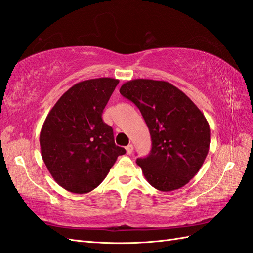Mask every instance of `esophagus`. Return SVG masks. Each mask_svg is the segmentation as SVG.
Listing matches in <instances>:
<instances>
[{"instance_id": "1", "label": "esophagus", "mask_w": 253, "mask_h": 253, "mask_svg": "<svg viewBox=\"0 0 253 253\" xmlns=\"http://www.w3.org/2000/svg\"><path fill=\"white\" fill-rule=\"evenodd\" d=\"M132 151H133V145H132V144H128V145L126 146V152H127V154H131V153H132Z\"/></svg>"}]
</instances>
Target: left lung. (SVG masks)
I'll list each match as a JSON object with an SVG mask.
<instances>
[{"mask_svg":"<svg viewBox=\"0 0 253 253\" xmlns=\"http://www.w3.org/2000/svg\"><path fill=\"white\" fill-rule=\"evenodd\" d=\"M120 92L137 105L152 138L150 154L137 158L149 183L162 192L189 183L206 160L209 124L195 103L165 81L137 79Z\"/></svg>","mask_w":253,"mask_h":253,"instance_id":"obj_1","label":"left lung"}]
</instances>
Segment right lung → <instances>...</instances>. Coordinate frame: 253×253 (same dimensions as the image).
Wrapping results in <instances>:
<instances>
[{"label":"right lung","mask_w":253,"mask_h":253,"mask_svg":"<svg viewBox=\"0 0 253 253\" xmlns=\"http://www.w3.org/2000/svg\"><path fill=\"white\" fill-rule=\"evenodd\" d=\"M119 80L80 82L67 90L47 115L40 133L41 154L51 177L64 190L92 191L126 153L114 142L113 129L102 120Z\"/></svg>","instance_id":"obj_1"}]
</instances>
